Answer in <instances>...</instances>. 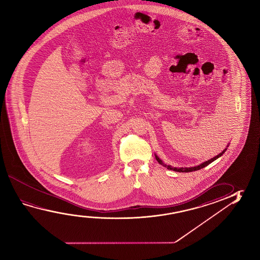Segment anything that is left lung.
<instances>
[{
	"label": "left lung",
	"instance_id": "obj_1",
	"mask_svg": "<svg viewBox=\"0 0 260 260\" xmlns=\"http://www.w3.org/2000/svg\"><path fill=\"white\" fill-rule=\"evenodd\" d=\"M229 145H230V143L226 145V148L223 149V151H222V152H220L219 154H217L216 157H212V158H210V159H209V160H207V161L201 163V164L198 165V166L190 167V168H177V167H172L171 166V165H167V164H165L164 162L162 161L161 159H160L159 157H157L156 154H155V157H156L157 161L158 162L160 165H162L163 167H165V168H167L168 170H171V171H177V172H192V171H199V170H200V169H203V168H205V167L208 166L209 164H210L211 162L214 161V160H216V159L218 158V157H221L222 155L225 153V151L226 150V149H228Z\"/></svg>",
	"mask_w": 260,
	"mask_h": 260
}]
</instances>
